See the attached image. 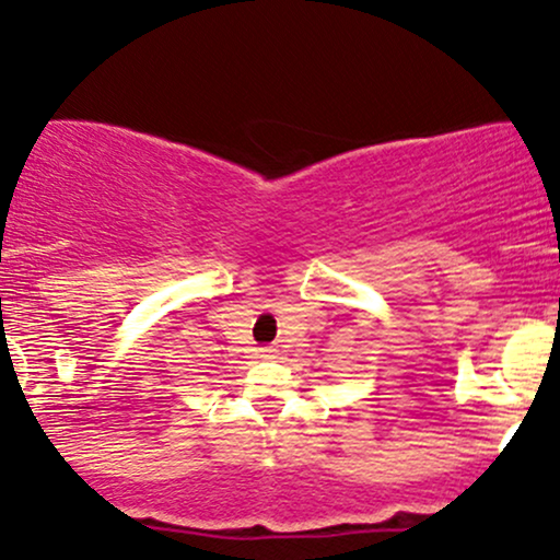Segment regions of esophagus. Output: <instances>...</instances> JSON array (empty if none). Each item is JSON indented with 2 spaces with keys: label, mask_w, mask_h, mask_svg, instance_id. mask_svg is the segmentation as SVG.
I'll return each instance as SVG.
<instances>
[{
  "label": "esophagus",
  "mask_w": 560,
  "mask_h": 560,
  "mask_svg": "<svg viewBox=\"0 0 560 560\" xmlns=\"http://www.w3.org/2000/svg\"><path fill=\"white\" fill-rule=\"evenodd\" d=\"M262 358H276V352H279V350H276V347H262Z\"/></svg>",
  "instance_id": "34e87169"
}]
</instances>
